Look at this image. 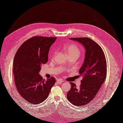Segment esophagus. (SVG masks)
<instances>
[{"label": "esophagus", "instance_id": "1", "mask_svg": "<svg viewBox=\"0 0 123 123\" xmlns=\"http://www.w3.org/2000/svg\"><path fill=\"white\" fill-rule=\"evenodd\" d=\"M62 82H63V80H62V79H58L57 81H56V82L57 83V84H62Z\"/></svg>", "mask_w": 123, "mask_h": 123}]
</instances>
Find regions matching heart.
<instances>
[{
    "label": "heart",
    "instance_id": "b5f03b06",
    "mask_svg": "<svg viewBox=\"0 0 123 123\" xmlns=\"http://www.w3.org/2000/svg\"><path fill=\"white\" fill-rule=\"evenodd\" d=\"M68 56H75L79 57L81 54V49L79 46L75 43L66 44L64 48Z\"/></svg>",
    "mask_w": 123,
    "mask_h": 123
}]
</instances>
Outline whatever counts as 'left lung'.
I'll return each instance as SVG.
<instances>
[{"instance_id": "8db88e82", "label": "left lung", "mask_w": 123, "mask_h": 123, "mask_svg": "<svg viewBox=\"0 0 123 123\" xmlns=\"http://www.w3.org/2000/svg\"><path fill=\"white\" fill-rule=\"evenodd\" d=\"M84 45L85 57L79 70L83 79L79 88L70 82L71 89L67 93L68 100L72 104L83 107L93 99L107 77V62L104 52L97 43L87 37L71 38Z\"/></svg>"}]
</instances>
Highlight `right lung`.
Returning a JSON list of instances; mask_svg holds the SVG:
<instances>
[{"label":"right lung","mask_w":123,"mask_h":123,"mask_svg":"<svg viewBox=\"0 0 123 123\" xmlns=\"http://www.w3.org/2000/svg\"><path fill=\"white\" fill-rule=\"evenodd\" d=\"M56 37L35 36L18 49L13 60V74L18 93L32 105L39 104L48 98L56 82L54 77L45 80L39 74L41 66L48 61L49 48Z\"/></svg>","instance_id":"obj_1"}]
</instances>
